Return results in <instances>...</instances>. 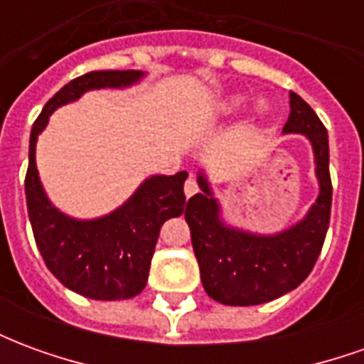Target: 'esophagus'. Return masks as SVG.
<instances>
[{
    "label": "esophagus",
    "instance_id": "1",
    "mask_svg": "<svg viewBox=\"0 0 364 364\" xmlns=\"http://www.w3.org/2000/svg\"><path fill=\"white\" fill-rule=\"evenodd\" d=\"M197 191H198L197 181H195V179H193V177H189V179H187V181H185V197H187V198L193 197V195H195V193H197Z\"/></svg>",
    "mask_w": 364,
    "mask_h": 364
}]
</instances>
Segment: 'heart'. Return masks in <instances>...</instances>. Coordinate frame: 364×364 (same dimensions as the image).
Here are the masks:
<instances>
[{"label": "heart", "instance_id": "heart-1", "mask_svg": "<svg viewBox=\"0 0 364 364\" xmlns=\"http://www.w3.org/2000/svg\"><path fill=\"white\" fill-rule=\"evenodd\" d=\"M244 101H245L244 95H232L228 101L224 103V111H228V112L237 111V109L244 105ZM269 111H271V105H269V101L265 99V97H259L252 107V114L253 117H257V119H263Z\"/></svg>", "mask_w": 364, "mask_h": 364}]
</instances>
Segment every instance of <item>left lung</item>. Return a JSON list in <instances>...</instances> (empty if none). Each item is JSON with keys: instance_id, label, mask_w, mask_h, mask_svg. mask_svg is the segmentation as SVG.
Returning a JSON list of instances; mask_svg holds the SVG:
<instances>
[{"instance_id": "8db88e82", "label": "left lung", "mask_w": 364, "mask_h": 364, "mask_svg": "<svg viewBox=\"0 0 364 364\" xmlns=\"http://www.w3.org/2000/svg\"><path fill=\"white\" fill-rule=\"evenodd\" d=\"M290 114L282 134H302L312 146L318 197L308 213L287 228L261 234L224 218L205 169L200 193L189 198L185 220L206 294L228 306H255L294 290L312 271L321 252L331 213L328 130L304 99L290 91Z\"/></svg>"}]
</instances>
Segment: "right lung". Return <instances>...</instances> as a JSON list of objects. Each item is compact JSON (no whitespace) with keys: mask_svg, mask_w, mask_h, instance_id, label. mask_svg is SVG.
I'll return each mask as SVG.
<instances>
[{"mask_svg":"<svg viewBox=\"0 0 364 364\" xmlns=\"http://www.w3.org/2000/svg\"><path fill=\"white\" fill-rule=\"evenodd\" d=\"M136 70L80 75L44 105L28 140L25 177L28 220L46 267L64 287L93 300H127L148 282L150 263L164 222L185 210L187 171L150 175L114 210L97 218H74L54 206L36 169V140L50 114L95 90H127L146 77Z\"/></svg>","mask_w":364,"mask_h":364,"instance_id":"1","label":"right lung"}]
</instances>
